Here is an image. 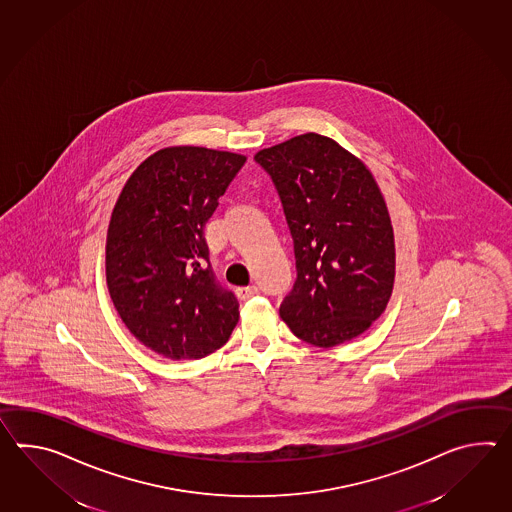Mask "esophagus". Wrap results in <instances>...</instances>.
Listing matches in <instances>:
<instances>
[{
    "instance_id": "1",
    "label": "esophagus",
    "mask_w": 512,
    "mask_h": 512,
    "mask_svg": "<svg viewBox=\"0 0 512 512\" xmlns=\"http://www.w3.org/2000/svg\"><path fill=\"white\" fill-rule=\"evenodd\" d=\"M259 292V288L257 286H242V288H237V296H239V299H242V301H246V299H250L251 296H255Z\"/></svg>"
}]
</instances>
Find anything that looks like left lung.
<instances>
[{"mask_svg":"<svg viewBox=\"0 0 512 512\" xmlns=\"http://www.w3.org/2000/svg\"><path fill=\"white\" fill-rule=\"evenodd\" d=\"M294 239L297 279L279 314L299 340L336 347L369 329L395 284V235L373 174L314 132L262 148Z\"/></svg>","mask_w":512,"mask_h":512,"instance_id":"obj_1","label":"left lung"}]
</instances>
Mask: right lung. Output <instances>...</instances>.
<instances>
[{
    "label": "right lung",
    "instance_id": "1",
    "mask_svg": "<svg viewBox=\"0 0 512 512\" xmlns=\"http://www.w3.org/2000/svg\"><path fill=\"white\" fill-rule=\"evenodd\" d=\"M246 156L167 147L126 180L106 235V284L126 329L171 360L215 353L239 323L216 283L204 229Z\"/></svg>",
    "mask_w": 512,
    "mask_h": 512
}]
</instances>
